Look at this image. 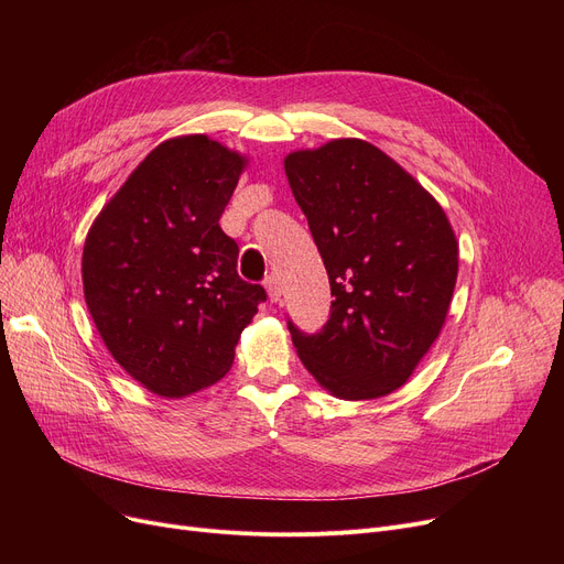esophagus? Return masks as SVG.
Returning <instances> with one entry per match:
<instances>
[{"mask_svg": "<svg viewBox=\"0 0 564 564\" xmlns=\"http://www.w3.org/2000/svg\"><path fill=\"white\" fill-rule=\"evenodd\" d=\"M264 290H267V297H270V302H281V283L276 276H267L264 281Z\"/></svg>", "mask_w": 564, "mask_h": 564, "instance_id": "esophagus-1", "label": "esophagus"}]
</instances>
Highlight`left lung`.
<instances>
[{
  "instance_id": "obj_1",
  "label": "left lung",
  "mask_w": 564,
  "mask_h": 564,
  "mask_svg": "<svg viewBox=\"0 0 564 564\" xmlns=\"http://www.w3.org/2000/svg\"><path fill=\"white\" fill-rule=\"evenodd\" d=\"M324 260L332 315L319 334L290 324L324 391L383 398L409 381L446 324L459 245L438 200L364 139H332L283 160Z\"/></svg>"
}]
</instances>
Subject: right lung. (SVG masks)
Wrapping results in <instances>:
<instances>
[{"label":"right lung","instance_id":"obj_1","mask_svg":"<svg viewBox=\"0 0 564 564\" xmlns=\"http://www.w3.org/2000/svg\"><path fill=\"white\" fill-rule=\"evenodd\" d=\"M247 164L207 134L166 139L88 228V313L113 361L160 398L217 383L267 297L237 274L240 249L219 226Z\"/></svg>","mask_w":564,"mask_h":564}]
</instances>
